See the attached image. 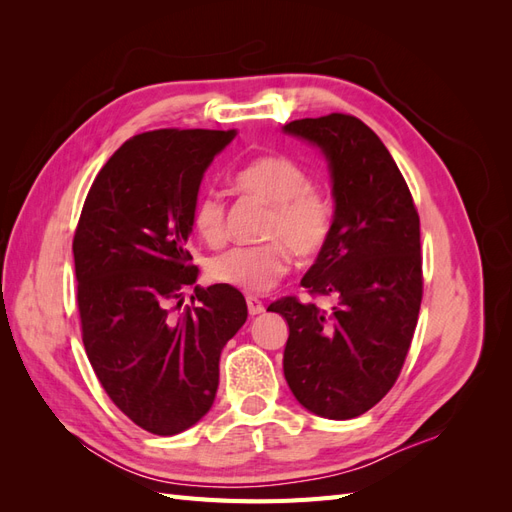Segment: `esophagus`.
I'll return each instance as SVG.
<instances>
[{
    "mask_svg": "<svg viewBox=\"0 0 512 512\" xmlns=\"http://www.w3.org/2000/svg\"><path fill=\"white\" fill-rule=\"evenodd\" d=\"M247 312H250V316H258L265 312V305H262V301L258 297H247Z\"/></svg>",
    "mask_w": 512,
    "mask_h": 512,
    "instance_id": "34e87169",
    "label": "esophagus"
}]
</instances>
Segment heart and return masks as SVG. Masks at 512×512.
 I'll list each match as a JSON object with an SVG mask.
<instances>
[{
  "label": "heart",
  "mask_w": 512,
  "mask_h": 512,
  "mask_svg": "<svg viewBox=\"0 0 512 512\" xmlns=\"http://www.w3.org/2000/svg\"><path fill=\"white\" fill-rule=\"evenodd\" d=\"M237 188L271 205L265 224L269 243L254 247H232L209 262L213 280L235 286L247 294H265L290 269L292 254L312 258L327 247L335 211L331 198L312 188L307 170L284 156H265L245 164L237 177ZM198 237L218 245L226 239V205L220 194L207 192L198 198L192 215Z\"/></svg>",
  "instance_id": "1"
}]
</instances>
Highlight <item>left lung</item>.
<instances>
[{
  "mask_svg": "<svg viewBox=\"0 0 512 512\" xmlns=\"http://www.w3.org/2000/svg\"><path fill=\"white\" fill-rule=\"evenodd\" d=\"M282 130L329 164L333 232L301 284L333 294L337 305L322 312L286 297L269 312L290 329L284 376L292 395L309 412L346 421L374 408L404 367L423 299L421 224L389 149L361 119L333 113Z\"/></svg>",
  "mask_w": 512,
  "mask_h": 512,
  "instance_id": "8db88e82",
  "label": "left lung"
}]
</instances>
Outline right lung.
<instances>
[{
  "label": "right lung",
  "mask_w": 512,
  "mask_h": 512,
  "mask_svg": "<svg viewBox=\"0 0 512 512\" xmlns=\"http://www.w3.org/2000/svg\"><path fill=\"white\" fill-rule=\"evenodd\" d=\"M235 130H153L123 143L87 194L72 243L83 344L113 404L156 436L196 425L243 327V294L194 288L188 239L198 190ZM180 299L179 313L170 308Z\"/></svg>",
  "instance_id": "obj_1"
}]
</instances>
